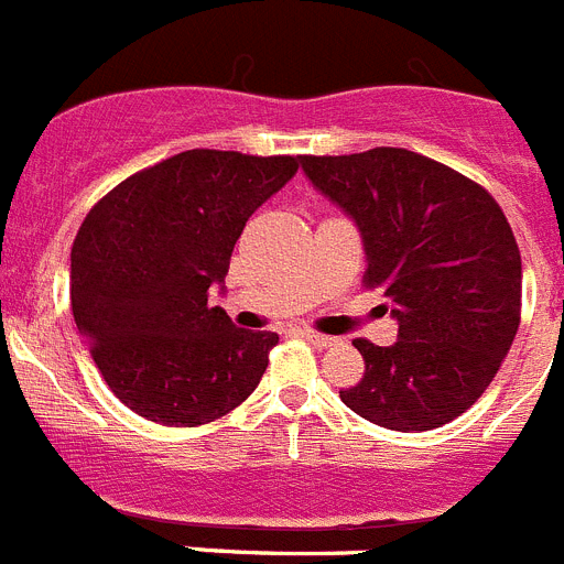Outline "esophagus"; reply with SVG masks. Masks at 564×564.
Returning <instances> with one entry per match:
<instances>
[{
	"mask_svg": "<svg viewBox=\"0 0 564 564\" xmlns=\"http://www.w3.org/2000/svg\"><path fill=\"white\" fill-rule=\"evenodd\" d=\"M302 338H307V341H311L313 347H318V350H327V347H333V344L338 341V338L322 336V333H313V330H302Z\"/></svg>",
	"mask_w": 564,
	"mask_h": 564,
	"instance_id": "1",
	"label": "esophagus"
}]
</instances>
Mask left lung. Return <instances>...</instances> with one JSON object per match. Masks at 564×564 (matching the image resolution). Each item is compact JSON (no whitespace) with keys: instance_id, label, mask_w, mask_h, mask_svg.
Listing matches in <instances>:
<instances>
[{"instance_id":"1","label":"left lung","mask_w":564,"mask_h":564,"mask_svg":"<svg viewBox=\"0 0 564 564\" xmlns=\"http://www.w3.org/2000/svg\"><path fill=\"white\" fill-rule=\"evenodd\" d=\"M302 172L352 223L364 282L398 322L390 347L356 338L364 378L341 401L364 421L426 432L495 381L520 327L522 259L495 197L410 149L302 158Z\"/></svg>"}]
</instances>
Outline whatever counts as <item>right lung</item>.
<instances>
[{
    "label": "right lung",
    "mask_w": 564,
    "mask_h": 564,
    "mask_svg": "<svg viewBox=\"0 0 564 564\" xmlns=\"http://www.w3.org/2000/svg\"><path fill=\"white\" fill-rule=\"evenodd\" d=\"M299 158L188 149L132 174L98 203L69 253L78 333L109 390L163 426H200L257 390L276 333L234 327L226 291L248 217Z\"/></svg>",
    "instance_id": "right-lung-1"
}]
</instances>
